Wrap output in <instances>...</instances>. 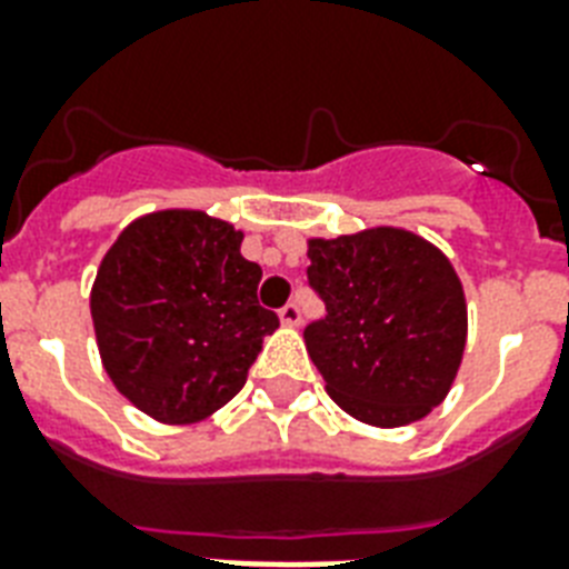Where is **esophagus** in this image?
I'll return each instance as SVG.
<instances>
[{
  "label": "esophagus",
  "mask_w": 569,
  "mask_h": 569,
  "mask_svg": "<svg viewBox=\"0 0 569 569\" xmlns=\"http://www.w3.org/2000/svg\"><path fill=\"white\" fill-rule=\"evenodd\" d=\"M280 321H283L286 328H295V325H301V307H298V301H289L280 310Z\"/></svg>",
  "instance_id": "obj_1"
}]
</instances>
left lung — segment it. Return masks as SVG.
<instances>
[{
	"label": "left lung",
	"instance_id": "left-lung-1",
	"mask_svg": "<svg viewBox=\"0 0 569 569\" xmlns=\"http://www.w3.org/2000/svg\"><path fill=\"white\" fill-rule=\"evenodd\" d=\"M307 257L325 319L303 339L333 401L380 428L431 413L467 346V301L449 259L396 227L312 239Z\"/></svg>",
	"mask_w": 569,
	"mask_h": 569
}]
</instances>
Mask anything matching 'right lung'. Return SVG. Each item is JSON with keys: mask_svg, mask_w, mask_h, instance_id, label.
Listing matches in <instances>:
<instances>
[{"mask_svg": "<svg viewBox=\"0 0 569 569\" xmlns=\"http://www.w3.org/2000/svg\"><path fill=\"white\" fill-rule=\"evenodd\" d=\"M262 268L241 257L232 223L191 209L138 218L102 257L91 316L114 387L159 422L214 413L248 380L262 337Z\"/></svg>", "mask_w": 569, "mask_h": 569, "instance_id": "add662e5", "label": "right lung"}]
</instances>
